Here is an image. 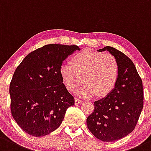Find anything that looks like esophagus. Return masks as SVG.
<instances>
[{
	"mask_svg": "<svg viewBox=\"0 0 151 151\" xmlns=\"http://www.w3.org/2000/svg\"><path fill=\"white\" fill-rule=\"evenodd\" d=\"M81 103H82V101H81V100L79 99V98H75V100H74V104L78 105L81 104Z\"/></svg>",
	"mask_w": 151,
	"mask_h": 151,
	"instance_id": "1",
	"label": "esophagus"
}]
</instances>
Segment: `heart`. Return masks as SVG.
Segmentation results:
<instances>
[{
	"label": "heart",
	"mask_w": 151,
	"mask_h": 151,
	"mask_svg": "<svg viewBox=\"0 0 151 151\" xmlns=\"http://www.w3.org/2000/svg\"><path fill=\"white\" fill-rule=\"evenodd\" d=\"M119 72L118 61L114 55L89 50L77 53L72 63H64L60 67V74L69 90H75L84 78L85 85L76 91L82 98L109 94L116 83Z\"/></svg>",
	"instance_id": "b5f03b06"
}]
</instances>
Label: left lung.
<instances>
[{
	"label": "left lung",
	"mask_w": 151,
	"mask_h": 151,
	"mask_svg": "<svg viewBox=\"0 0 151 151\" xmlns=\"http://www.w3.org/2000/svg\"><path fill=\"white\" fill-rule=\"evenodd\" d=\"M105 50L118 61V80L107 96L95 101L94 111L87 119V126L98 139L114 142L126 137L135 127L143 108V89L129 58L113 47H104L98 51Z\"/></svg>",
	"instance_id": "8db88e82"
}]
</instances>
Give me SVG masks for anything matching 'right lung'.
Masks as SVG:
<instances>
[{
  "label": "right lung",
  "instance_id": "add662e5",
  "mask_svg": "<svg viewBox=\"0 0 151 151\" xmlns=\"http://www.w3.org/2000/svg\"><path fill=\"white\" fill-rule=\"evenodd\" d=\"M77 45L50 44L29 53L10 84L13 118L25 132L42 137L61 125L74 98L63 84L60 67Z\"/></svg>",
  "mask_w": 151,
  "mask_h": 151
}]
</instances>
